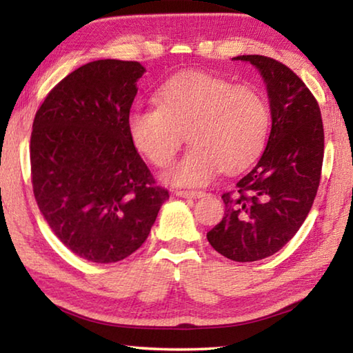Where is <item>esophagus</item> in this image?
<instances>
[{"mask_svg":"<svg viewBox=\"0 0 353 353\" xmlns=\"http://www.w3.org/2000/svg\"><path fill=\"white\" fill-rule=\"evenodd\" d=\"M177 196H181V198H204L205 193L204 191H198V190H177L176 191Z\"/></svg>","mask_w":353,"mask_h":353,"instance_id":"34e87169","label":"esophagus"}]
</instances>
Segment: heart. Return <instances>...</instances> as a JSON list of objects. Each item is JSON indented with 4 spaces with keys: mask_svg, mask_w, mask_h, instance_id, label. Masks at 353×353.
<instances>
[{
    "mask_svg": "<svg viewBox=\"0 0 353 353\" xmlns=\"http://www.w3.org/2000/svg\"><path fill=\"white\" fill-rule=\"evenodd\" d=\"M154 103L130 112L129 132L135 148L159 168L171 163L188 134L190 149L165 172L170 183L204 185L219 170H244L259 157L270 132L265 97L219 76H172L155 92Z\"/></svg>",
    "mask_w": 353,
    "mask_h": 353,
    "instance_id": "1",
    "label": "heart"
}]
</instances>
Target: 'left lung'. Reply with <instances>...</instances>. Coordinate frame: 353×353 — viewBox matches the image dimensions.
Returning <instances> with one entry per match:
<instances>
[{"label": "left lung", "mask_w": 353, "mask_h": 353, "mask_svg": "<svg viewBox=\"0 0 353 353\" xmlns=\"http://www.w3.org/2000/svg\"><path fill=\"white\" fill-rule=\"evenodd\" d=\"M235 61L260 70L272 126L259 162L221 196L224 218L207 240L227 259L256 261L282 249L312 210L324 159V126L318 101L286 65L256 54Z\"/></svg>", "instance_id": "obj_1"}]
</instances>
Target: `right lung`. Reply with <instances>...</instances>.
<instances>
[{
	"label": "right lung",
	"mask_w": 353,
	"mask_h": 353,
	"mask_svg": "<svg viewBox=\"0 0 353 353\" xmlns=\"http://www.w3.org/2000/svg\"><path fill=\"white\" fill-rule=\"evenodd\" d=\"M140 62L104 59L48 93L31 134V179L41 214L71 252L115 263L135 252L170 198L130 139Z\"/></svg>",
	"instance_id": "obj_1"
}]
</instances>
